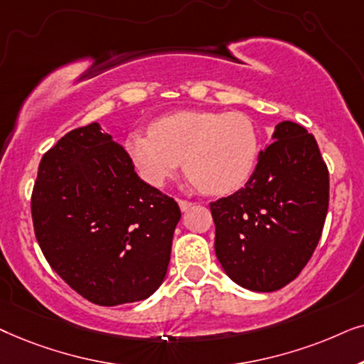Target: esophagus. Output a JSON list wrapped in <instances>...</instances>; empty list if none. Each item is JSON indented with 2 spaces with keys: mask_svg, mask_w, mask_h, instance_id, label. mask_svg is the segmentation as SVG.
Segmentation results:
<instances>
[{
  "mask_svg": "<svg viewBox=\"0 0 364 364\" xmlns=\"http://www.w3.org/2000/svg\"><path fill=\"white\" fill-rule=\"evenodd\" d=\"M178 205H179V208H181V211H186L193 206V203L188 201V200H178Z\"/></svg>",
  "mask_w": 364,
  "mask_h": 364,
  "instance_id": "1",
  "label": "esophagus"
}]
</instances>
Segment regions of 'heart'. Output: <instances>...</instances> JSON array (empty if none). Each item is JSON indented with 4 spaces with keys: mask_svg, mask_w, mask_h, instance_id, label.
Returning <instances> with one entry per match:
<instances>
[{
    "mask_svg": "<svg viewBox=\"0 0 364 364\" xmlns=\"http://www.w3.org/2000/svg\"><path fill=\"white\" fill-rule=\"evenodd\" d=\"M259 133L243 113L178 111L132 133L124 149L139 176L161 186L181 168L206 195H230L246 185L259 156Z\"/></svg>",
    "mask_w": 364,
    "mask_h": 364,
    "instance_id": "b5f03b06",
    "label": "heart"
}]
</instances>
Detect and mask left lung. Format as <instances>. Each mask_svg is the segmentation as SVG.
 Returning a JSON list of instances; mask_svg holds the SVG:
<instances>
[{"label":"left lung","instance_id":"obj_1","mask_svg":"<svg viewBox=\"0 0 364 364\" xmlns=\"http://www.w3.org/2000/svg\"><path fill=\"white\" fill-rule=\"evenodd\" d=\"M250 181L210 203L215 251L226 274L251 291H276L301 273L321 238L329 173L303 126L283 121Z\"/></svg>","mask_w":364,"mask_h":364}]
</instances>
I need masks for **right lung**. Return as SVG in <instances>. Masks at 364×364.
Masks as SVG:
<instances>
[{
    "instance_id": "1",
    "label": "right lung",
    "mask_w": 364,
    "mask_h": 364,
    "mask_svg": "<svg viewBox=\"0 0 364 364\" xmlns=\"http://www.w3.org/2000/svg\"><path fill=\"white\" fill-rule=\"evenodd\" d=\"M31 216L43 255L68 287L100 306H118L159 288L181 211L91 123L43 154Z\"/></svg>"
}]
</instances>
